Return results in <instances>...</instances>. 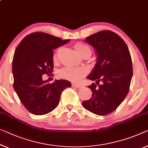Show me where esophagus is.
Masks as SVG:
<instances>
[{
	"instance_id": "34e87169",
	"label": "esophagus",
	"mask_w": 148,
	"mask_h": 148,
	"mask_svg": "<svg viewBox=\"0 0 148 148\" xmlns=\"http://www.w3.org/2000/svg\"><path fill=\"white\" fill-rule=\"evenodd\" d=\"M72 87H75V88H80L82 86L80 84H78L72 83Z\"/></svg>"
}]
</instances>
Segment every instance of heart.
<instances>
[{"mask_svg": "<svg viewBox=\"0 0 148 148\" xmlns=\"http://www.w3.org/2000/svg\"><path fill=\"white\" fill-rule=\"evenodd\" d=\"M74 48L75 50L82 56H84V55H89V56L91 55V49H90L89 46L84 45V44L78 42L75 44ZM58 52V50L55 53L54 56H53L54 61L57 60ZM88 73V70L86 68L66 67L60 70V71L58 72V75L59 76L62 78L74 82H80Z\"/></svg>", "mask_w": 148, "mask_h": 148, "instance_id": "obj_1", "label": "heart"}]
</instances>
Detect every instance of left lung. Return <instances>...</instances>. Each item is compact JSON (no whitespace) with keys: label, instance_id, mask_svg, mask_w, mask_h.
<instances>
[{"label":"left lung","instance_id":"8db88e82","mask_svg":"<svg viewBox=\"0 0 148 148\" xmlns=\"http://www.w3.org/2000/svg\"><path fill=\"white\" fill-rule=\"evenodd\" d=\"M85 41L94 48L98 62L87 77L96 81L88 86L92 92V98L84 101L82 106L96 115H108L120 105L129 92L133 75L130 53L123 40L111 30L96 32Z\"/></svg>","mask_w":148,"mask_h":148}]
</instances>
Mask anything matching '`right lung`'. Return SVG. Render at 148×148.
Returning a JSON list of instances; mask_svg holds the SVG:
<instances>
[{
    "label": "right lung",
    "instance_id": "1",
    "mask_svg": "<svg viewBox=\"0 0 148 148\" xmlns=\"http://www.w3.org/2000/svg\"><path fill=\"white\" fill-rule=\"evenodd\" d=\"M42 32L25 36L16 48L12 60L13 87L26 109L34 115L49 113L58 105L62 92L71 87L65 80L50 84L42 78L53 71V50L68 43Z\"/></svg>",
    "mask_w": 148,
    "mask_h": 148
}]
</instances>
